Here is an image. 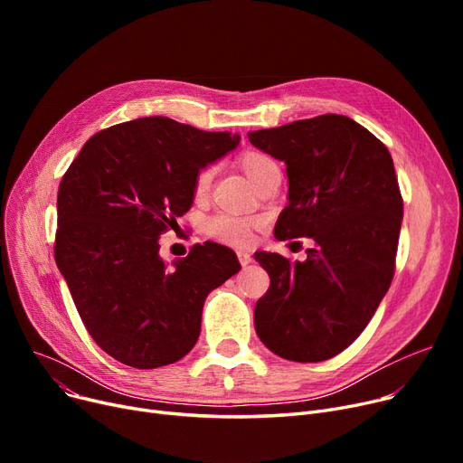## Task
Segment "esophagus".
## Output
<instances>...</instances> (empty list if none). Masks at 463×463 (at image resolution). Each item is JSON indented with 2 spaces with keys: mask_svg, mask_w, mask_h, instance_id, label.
<instances>
[{
  "mask_svg": "<svg viewBox=\"0 0 463 463\" xmlns=\"http://www.w3.org/2000/svg\"><path fill=\"white\" fill-rule=\"evenodd\" d=\"M236 255H238V260H240V264H241V266H246V264H250V262L253 260L251 253H250V251H246V250H238V251H236Z\"/></svg>",
  "mask_w": 463,
  "mask_h": 463,
  "instance_id": "obj_1",
  "label": "esophagus"
}]
</instances>
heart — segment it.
<instances>
[{
	"mask_svg": "<svg viewBox=\"0 0 463 463\" xmlns=\"http://www.w3.org/2000/svg\"><path fill=\"white\" fill-rule=\"evenodd\" d=\"M240 166L244 168L248 178L257 184L264 175L270 170L279 168L278 163L262 152H248L240 157ZM213 170L206 166L199 170L197 178H194V193L204 194L210 187ZM260 227V219L251 215H231V213H217L206 222V234L215 238L222 244L229 246H248L255 238V231Z\"/></svg>",
	"mask_w": 463,
	"mask_h": 463,
	"instance_id": "obj_1",
	"label": "heart"
}]
</instances>
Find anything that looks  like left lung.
Instances as JSON below:
<instances>
[{
    "instance_id": "1",
    "label": "left lung",
    "mask_w": 463,
    "mask_h": 463,
    "mask_svg": "<svg viewBox=\"0 0 463 463\" xmlns=\"http://www.w3.org/2000/svg\"><path fill=\"white\" fill-rule=\"evenodd\" d=\"M250 142L287 165L288 204L276 238L317 244L304 262L255 253L270 276L255 330L281 358L328 360L368 326L394 278L403 201L392 156L339 114L253 131Z\"/></svg>"
}]
</instances>
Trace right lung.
<instances>
[{
  "instance_id": "add662e5",
  "label": "right lung",
  "mask_w": 463,
  "mask_h": 463,
  "mask_svg": "<svg viewBox=\"0 0 463 463\" xmlns=\"http://www.w3.org/2000/svg\"><path fill=\"white\" fill-rule=\"evenodd\" d=\"M240 142L150 116L95 133L58 191L54 257L93 342L118 362L154 370L184 358L201 334L206 297L240 270L204 241L173 266L159 236L194 197V178Z\"/></svg>"
}]
</instances>
